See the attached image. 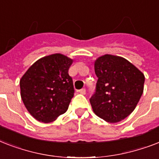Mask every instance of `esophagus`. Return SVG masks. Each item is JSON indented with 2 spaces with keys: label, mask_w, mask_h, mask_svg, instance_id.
<instances>
[{
  "label": "esophagus",
  "mask_w": 159,
  "mask_h": 159,
  "mask_svg": "<svg viewBox=\"0 0 159 159\" xmlns=\"http://www.w3.org/2000/svg\"><path fill=\"white\" fill-rule=\"evenodd\" d=\"M78 92H79L80 94H82V95L86 94V89H85V88H82V89L79 90Z\"/></svg>",
  "instance_id": "obj_1"
}]
</instances>
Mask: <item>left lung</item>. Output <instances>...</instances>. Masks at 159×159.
<instances>
[{
    "label": "left lung",
    "instance_id": "obj_1",
    "mask_svg": "<svg viewBox=\"0 0 159 159\" xmlns=\"http://www.w3.org/2000/svg\"><path fill=\"white\" fill-rule=\"evenodd\" d=\"M95 72L98 80L90 98L94 113L110 123L125 119L143 94L144 75L125 58L111 54L96 60Z\"/></svg>",
    "mask_w": 159,
    "mask_h": 159
}]
</instances>
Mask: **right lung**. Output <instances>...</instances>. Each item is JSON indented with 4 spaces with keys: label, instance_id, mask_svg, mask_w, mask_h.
I'll use <instances>...</instances> for the list:
<instances>
[{
    "label": "right lung",
    "instance_id": "obj_1",
    "mask_svg": "<svg viewBox=\"0 0 159 159\" xmlns=\"http://www.w3.org/2000/svg\"><path fill=\"white\" fill-rule=\"evenodd\" d=\"M72 59L61 53L36 61L20 81L24 105L37 120L48 123L68 109L74 95L68 69Z\"/></svg>",
    "mask_w": 159,
    "mask_h": 159
}]
</instances>
